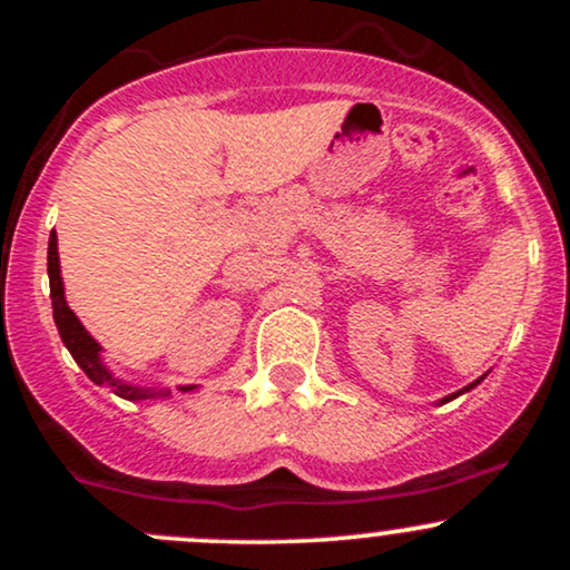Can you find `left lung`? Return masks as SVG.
<instances>
[{
    "label": "left lung",
    "mask_w": 570,
    "mask_h": 570,
    "mask_svg": "<svg viewBox=\"0 0 570 570\" xmlns=\"http://www.w3.org/2000/svg\"><path fill=\"white\" fill-rule=\"evenodd\" d=\"M485 375H488V372H485ZM485 375H482V377H476V381H474V383H469V385H466V389H461V391H455V394H450V396H444V399H440V404H448V402H453V399H455V396H461V394H466V391H472V389H474V385H480L482 381H485Z\"/></svg>",
    "instance_id": "1"
}]
</instances>
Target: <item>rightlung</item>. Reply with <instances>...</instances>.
Masks as SVG:
<instances>
[{
	"instance_id": "right-lung-1",
	"label": "right lung",
	"mask_w": 570,
	"mask_h": 570,
	"mask_svg": "<svg viewBox=\"0 0 570 570\" xmlns=\"http://www.w3.org/2000/svg\"><path fill=\"white\" fill-rule=\"evenodd\" d=\"M48 276H50V299H53V318L58 326V335H61L63 345H67L71 358L80 364L85 375L90 377L96 385H107L112 389V394L128 399V402H144V399H158L168 396L171 391L168 389H147V385H134L120 381V377L112 375V370L104 364L101 358V345L90 337V332L85 330L80 318L75 316V311L67 305V294H63V278H61V263H58V235L56 230L50 233L48 244ZM198 385H179L181 394H189Z\"/></svg>"
}]
</instances>
